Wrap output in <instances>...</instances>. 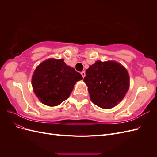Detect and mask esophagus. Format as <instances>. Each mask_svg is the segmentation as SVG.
<instances>
[{
  "mask_svg": "<svg viewBox=\"0 0 157 157\" xmlns=\"http://www.w3.org/2000/svg\"><path fill=\"white\" fill-rule=\"evenodd\" d=\"M80 73H81V75H82V77L83 78H84L85 76H86V73H85V71H82V72Z\"/></svg>",
  "mask_w": 157,
  "mask_h": 157,
  "instance_id": "esophagus-1",
  "label": "esophagus"
}]
</instances>
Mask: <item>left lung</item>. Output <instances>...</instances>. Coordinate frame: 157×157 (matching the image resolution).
<instances>
[{
  "mask_svg": "<svg viewBox=\"0 0 157 157\" xmlns=\"http://www.w3.org/2000/svg\"><path fill=\"white\" fill-rule=\"evenodd\" d=\"M84 81L91 101L103 109H111L119 103L130 86L126 68L114 61H97L86 71Z\"/></svg>",
  "mask_w": 157,
  "mask_h": 157,
  "instance_id": "1",
  "label": "left lung"
}]
</instances>
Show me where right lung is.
<instances>
[{"label":"right lung","instance_id":"obj_1","mask_svg":"<svg viewBox=\"0 0 157 157\" xmlns=\"http://www.w3.org/2000/svg\"><path fill=\"white\" fill-rule=\"evenodd\" d=\"M83 78L63 59H48L36 68L32 86L36 97L46 105L54 107L67 99L74 85Z\"/></svg>","mask_w":157,"mask_h":157}]
</instances>
